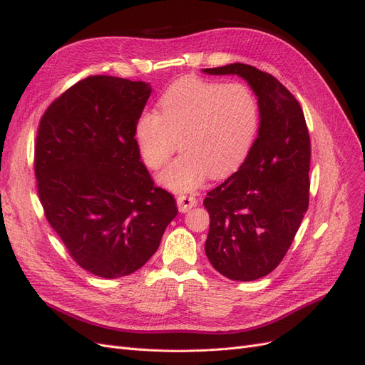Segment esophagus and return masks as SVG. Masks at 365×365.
Returning a JSON list of instances; mask_svg holds the SVG:
<instances>
[{
    "label": "esophagus",
    "mask_w": 365,
    "mask_h": 365,
    "mask_svg": "<svg viewBox=\"0 0 365 365\" xmlns=\"http://www.w3.org/2000/svg\"><path fill=\"white\" fill-rule=\"evenodd\" d=\"M176 204H178L180 212L185 213V212H189L190 208L196 207L197 200L193 195H178L176 196Z\"/></svg>",
    "instance_id": "1"
}]
</instances>
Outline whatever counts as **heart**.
I'll return each mask as SVG.
<instances>
[{"label": "heart", "mask_w": 365, "mask_h": 365, "mask_svg": "<svg viewBox=\"0 0 365 365\" xmlns=\"http://www.w3.org/2000/svg\"><path fill=\"white\" fill-rule=\"evenodd\" d=\"M157 111L137 120V140L145 163L160 169L181 145L182 153L158 180L168 189L187 193L207 176L233 172L256 138L260 120L257 97L240 82L184 79L170 85Z\"/></svg>", "instance_id": "obj_1"}]
</instances>
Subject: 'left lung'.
<instances>
[{
	"label": "left lung",
	"mask_w": 365,
	"mask_h": 365,
	"mask_svg": "<svg viewBox=\"0 0 365 365\" xmlns=\"http://www.w3.org/2000/svg\"><path fill=\"white\" fill-rule=\"evenodd\" d=\"M204 73L237 74L257 96L256 141L239 170L204 200L210 263L231 280H257L279 267L307 210L311 138L300 103L269 73L239 62Z\"/></svg>",
	"instance_id": "left-lung-1"
}]
</instances>
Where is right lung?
<instances>
[{"label":"right lung","mask_w":365,"mask_h":365,"mask_svg":"<svg viewBox=\"0 0 365 365\" xmlns=\"http://www.w3.org/2000/svg\"><path fill=\"white\" fill-rule=\"evenodd\" d=\"M150 93L146 82L90 76L54 98L39 121L43 215L71 259L97 277L140 269L178 213L140 161L137 120Z\"/></svg>","instance_id":"1"}]
</instances>
